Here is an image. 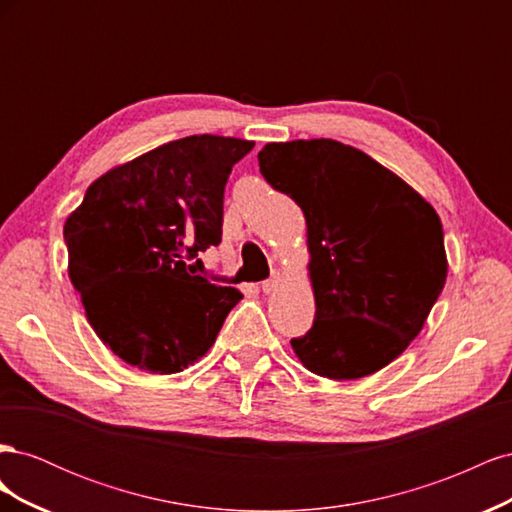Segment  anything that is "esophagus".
Segmentation results:
<instances>
[{"label": "esophagus", "mask_w": 512, "mask_h": 512, "mask_svg": "<svg viewBox=\"0 0 512 512\" xmlns=\"http://www.w3.org/2000/svg\"><path fill=\"white\" fill-rule=\"evenodd\" d=\"M280 282H282V277H280V275H273V277H269V280L262 282L260 288H262V292L269 294V292H273L277 286H280Z\"/></svg>", "instance_id": "1"}]
</instances>
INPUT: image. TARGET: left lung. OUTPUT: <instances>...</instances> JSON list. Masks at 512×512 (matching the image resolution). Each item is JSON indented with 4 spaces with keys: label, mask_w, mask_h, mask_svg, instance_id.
I'll use <instances>...</instances> for the list:
<instances>
[{
    "label": "left lung",
    "mask_w": 512,
    "mask_h": 512,
    "mask_svg": "<svg viewBox=\"0 0 512 512\" xmlns=\"http://www.w3.org/2000/svg\"><path fill=\"white\" fill-rule=\"evenodd\" d=\"M258 164L307 224L316 318L290 339L294 354L329 380L376 374L421 333L444 288L436 209L367 153L331 138L269 143Z\"/></svg>",
    "instance_id": "left-lung-1"
}]
</instances>
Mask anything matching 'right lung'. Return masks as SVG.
<instances>
[{"label": "right lung", "instance_id": "right-lung-1", "mask_svg": "<svg viewBox=\"0 0 512 512\" xmlns=\"http://www.w3.org/2000/svg\"><path fill=\"white\" fill-rule=\"evenodd\" d=\"M252 147L213 134L170 141L108 170L68 215V275L91 329L128 365L183 371L243 299L188 260L222 241L226 181Z\"/></svg>", "mask_w": 512, "mask_h": 512}]
</instances>
